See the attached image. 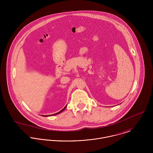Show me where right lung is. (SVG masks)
Here are the masks:
<instances>
[{"label": "right lung", "instance_id": "add662e5", "mask_svg": "<svg viewBox=\"0 0 153 153\" xmlns=\"http://www.w3.org/2000/svg\"><path fill=\"white\" fill-rule=\"evenodd\" d=\"M66 107V105L65 107L63 108V109H62L61 111H60L59 112H57V113H56V114H52V115H45L44 117H48V116H52V115H57V114H59V113H61V112H62L64 109H65Z\"/></svg>", "mask_w": 153, "mask_h": 153}]
</instances>
